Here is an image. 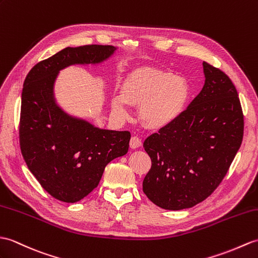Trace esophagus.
I'll return each instance as SVG.
<instances>
[{"mask_svg":"<svg viewBox=\"0 0 258 258\" xmlns=\"http://www.w3.org/2000/svg\"><path fill=\"white\" fill-rule=\"evenodd\" d=\"M130 146H131L132 149H136V148L141 147L142 146V141H141L140 137H137V136L132 137L131 141H130Z\"/></svg>","mask_w":258,"mask_h":258,"instance_id":"esophagus-1","label":"esophagus"}]
</instances>
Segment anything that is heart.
I'll return each instance as SVG.
<instances>
[{"label":"heart","mask_w":258,"mask_h":258,"mask_svg":"<svg viewBox=\"0 0 258 258\" xmlns=\"http://www.w3.org/2000/svg\"><path fill=\"white\" fill-rule=\"evenodd\" d=\"M190 97L185 79L168 71L145 68L130 74L121 93L111 100L112 112L117 118L130 115L128 104L140 106V119L149 130L168 126L182 114Z\"/></svg>","instance_id":"obj_1"}]
</instances>
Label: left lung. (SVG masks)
Here are the masks:
<instances>
[{
  "label": "left lung",
  "instance_id": "obj_1",
  "mask_svg": "<svg viewBox=\"0 0 258 258\" xmlns=\"http://www.w3.org/2000/svg\"><path fill=\"white\" fill-rule=\"evenodd\" d=\"M205 86L182 114L144 148L152 168L143 191L166 210L202 202L217 189L241 147L244 117L236 89L223 71L203 61Z\"/></svg>",
  "mask_w": 258,
  "mask_h": 258
}]
</instances>
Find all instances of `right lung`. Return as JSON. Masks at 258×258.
I'll use <instances>...</instances> for the list:
<instances>
[{"instance_id": "add662e5", "label": "right lung", "mask_w": 258, "mask_h": 258, "mask_svg": "<svg viewBox=\"0 0 258 258\" xmlns=\"http://www.w3.org/2000/svg\"><path fill=\"white\" fill-rule=\"evenodd\" d=\"M117 47H66L35 64L22 92L20 144L28 169L48 194L75 203L98 187L105 166L124 156L130 132L103 130L68 114L57 103L55 83L60 70L106 61Z\"/></svg>"}]
</instances>
